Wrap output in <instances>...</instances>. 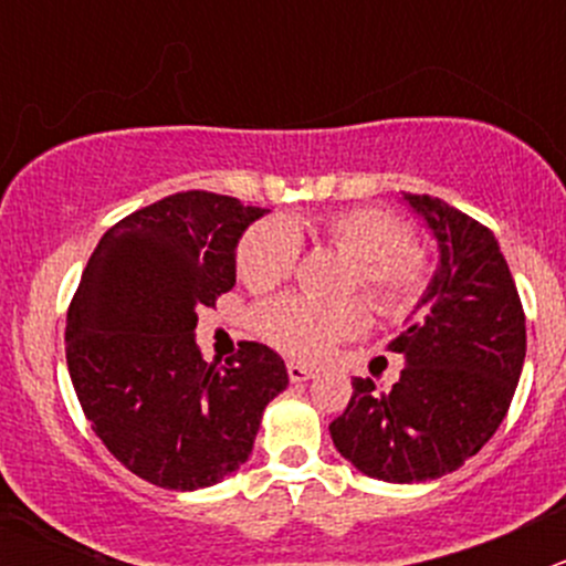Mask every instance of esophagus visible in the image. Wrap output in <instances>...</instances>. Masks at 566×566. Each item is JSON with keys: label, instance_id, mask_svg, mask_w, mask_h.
Listing matches in <instances>:
<instances>
[{"label": "esophagus", "instance_id": "obj_1", "mask_svg": "<svg viewBox=\"0 0 566 566\" xmlns=\"http://www.w3.org/2000/svg\"><path fill=\"white\" fill-rule=\"evenodd\" d=\"M286 371H289V379H292V382H306V379L314 377L312 368H306V365H300V363H289Z\"/></svg>", "mask_w": 566, "mask_h": 566}]
</instances>
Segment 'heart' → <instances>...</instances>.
Instances as JSON below:
<instances>
[{"label":"heart","mask_w":566,"mask_h":566,"mask_svg":"<svg viewBox=\"0 0 566 566\" xmlns=\"http://www.w3.org/2000/svg\"><path fill=\"white\" fill-rule=\"evenodd\" d=\"M319 232L328 247L354 260L348 286L359 289L379 314L408 312L428 286V260L408 240V227L397 214L374 207L345 209L328 214ZM300 249L292 223L277 218L254 223L238 243V277L252 292H269L292 277ZM254 328L294 357L323 359L334 343L363 332L365 308L357 300L319 303L286 294L254 312Z\"/></svg>","instance_id":"heart-1"}]
</instances>
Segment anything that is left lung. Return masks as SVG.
<instances>
[{
    "instance_id": "1",
    "label": "left lung",
    "mask_w": 566,
    "mask_h": 566,
    "mask_svg": "<svg viewBox=\"0 0 566 566\" xmlns=\"http://www.w3.org/2000/svg\"><path fill=\"white\" fill-rule=\"evenodd\" d=\"M402 201L437 238L439 266L388 343L405 359L391 391L357 377L328 431L359 473L411 484L453 473L496 433L522 377L527 328L493 232L431 195Z\"/></svg>"
}]
</instances>
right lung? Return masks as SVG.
Instances as JSON below:
<instances>
[{
	"mask_svg": "<svg viewBox=\"0 0 566 566\" xmlns=\"http://www.w3.org/2000/svg\"><path fill=\"white\" fill-rule=\"evenodd\" d=\"M269 209L178 192L98 240L67 308V371L96 437L135 476L167 490L223 482L247 462L286 363L240 343L227 365L195 343L198 308L234 286V249Z\"/></svg>",
	"mask_w": 566,
	"mask_h": 566,
	"instance_id": "obj_1",
	"label": "right lung"
}]
</instances>
